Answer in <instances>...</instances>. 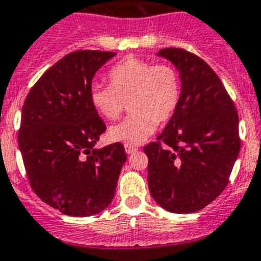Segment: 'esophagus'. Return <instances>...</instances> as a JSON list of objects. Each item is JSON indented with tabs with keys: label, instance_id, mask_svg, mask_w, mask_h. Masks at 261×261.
<instances>
[{
	"label": "esophagus",
	"instance_id": "obj_1",
	"mask_svg": "<svg viewBox=\"0 0 261 261\" xmlns=\"http://www.w3.org/2000/svg\"><path fill=\"white\" fill-rule=\"evenodd\" d=\"M136 150H137V146H132V145H125V152L128 154L135 153Z\"/></svg>",
	"mask_w": 261,
	"mask_h": 261
}]
</instances>
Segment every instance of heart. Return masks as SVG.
I'll return each instance as SVG.
<instances>
[{"label": "heart", "instance_id": "b5f03b06", "mask_svg": "<svg viewBox=\"0 0 261 261\" xmlns=\"http://www.w3.org/2000/svg\"><path fill=\"white\" fill-rule=\"evenodd\" d=\"M109 87L92 85L90 104L107 120H116L128 102L130 115L112 125L108 139L113 143L136 146L154 132L157 124L167 122L177 109L181 83L171 64H152L128 57L108 73Z\"/></svg>", "mask_w": 261, "mask_h": 261}]
</instances>
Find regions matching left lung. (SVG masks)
<instances>
[{
    "mask_svg": "<svg viewBox=\"0 0 261 261\" xmlns=\"http://www.w3.org/2000/svg\"><path fill=\"white\" fill-rule=\"evenodd\" d=\"M159 56L177 68L181 96L157 141L144 146L148 187L164 210L197 212L229 181L240 152L238 111L221 80L199 56L181 48L161 49Z\"/></svg>",
    "mask_w": 261,
    "mask_h": 261,
    "instance_id": "left-lung-1",
    "label": "left lung"
}]
</instances>
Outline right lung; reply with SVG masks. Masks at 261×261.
<instances>
[{"label":"right lung","mask_w":261,"mask_h":261,"mask_svg":"<svg viewBox=\"0 0 261 261\" xmlns=\"http://www.w3.org/2000/svg\"><path fill=\"white\" fill-rule=\"evenodd\" d=\"M116 53L76 50L40 77L23 102L18 145L29 184L68 216H92L115 196L126 153L121 143L94 149L104 121L90 104L92 80Z\"/></svg>","instance_id":"right-lung-1"}]
</instances>
